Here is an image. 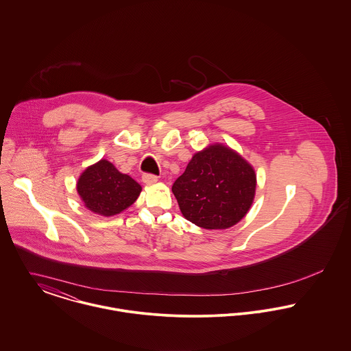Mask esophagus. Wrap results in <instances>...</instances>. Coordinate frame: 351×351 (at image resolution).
I'll use <instances>...</instances> for the list:
<instances>
[{"instance_id": "esophagus-1", "label": "esophagus", "mask_w": 351, "mask_h": 351, "mask_svg": "<svg viewBox=\"0 0 351 351\" xmlns=\"http://www.w3.org/2000/svg\"><path fill=\"white\" fill-rule=\"evenodd\" d=\"M157 180H158V178L155 176V175H151V173H145V175H143V182H144L145 184H148V186L155 184V183H157Z\"/></svg>"}]
</instances>
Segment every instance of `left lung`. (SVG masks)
I'll return each mask as SVG.
<instances>
[{
  "mask_svg": "<svg viewBox=\"0 0 351 351\" xmlns=\"http://www.w3.org/2000/svg\"><path fill=\"white\" fill-rule=\"evenodd\" d=\"M254 168L238 152L213 144L196 152L172 186L183 217L199 228L222 230L237 225L256 195Z\"/></svg>",
  "mask_w": 351,
  "mask_h": 351,
  "instance_id": "8db88e82",
  "label": "left lung"
}]
</instances>
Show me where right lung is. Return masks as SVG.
<instances>
[{
  "label": "right lung",
  "instance_id": "add662e5",
  "mask_svg": "<svg viewBox=\"0 0 351 351\" xmlns=\"http://www.w3.org/2000/svg\"><path fill=\"white\" fill-rule=\"evenodd\" d=\"M141 186L126 173L101 158L79 176L77 191L84 207L102 217H113L130 207L141 193Z\"/></svg>",
  "mask_w": 351,
  "mask_h": 351
}]
</instances>
